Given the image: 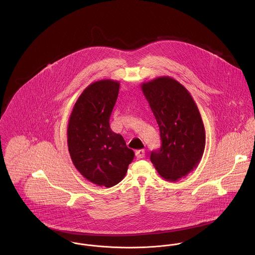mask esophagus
Instances as JSON below:
<instances>
[{
    "mask_svg": "<svg viewBox=\"0 0 255 255\" xmlns=\"http://www.w3.org/2000/svg\"><path fill=\"white\" fill-rule=\"evenodd\" d=\"M135 154H136V157H137V159L143 158V157H144V150H143V149H138V150H136Z\"/></svg>",
    "mask_w": 255,
    "mask_h": 255,
    "instance_id": "obj_1",
    "label": "esophagus"
}]
</instances>
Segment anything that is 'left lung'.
Returning <instances> with one entry per match:
<instances>
[{
    "mask_svg": "<svg viewBox=\"0 0 255 255\" xmlns=\"http://www.w3.org/2000/svg\"><path fill=\"white\" fill-rule=\"evenodd\" d=\"M140 89L162 141L150 161L164 179L177 181L196 168L205 150L206 131L196 103L181 83L168 76L142 82Z\"/></svg>",
    "mask_w": 255,
    "mask_h": 255,
    "instance_id": "1",
    "label": "left lung"
}]
</instances>
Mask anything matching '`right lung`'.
I'll use <instances>...</instances> for the list:
<instances>
[{
	"mask_svg": "<svg viewBox=\"0 0 255 255\" xmlns=\"http://www.w3.org/2000/svg\"><path fill=\"white\" fill-rule=\"evenodd\" d=\"M119 86L114 79L90 83L77 100L67 128L69 153L76 169L87 180L108 188L124 178L135 157L109 123Z\"/></svg>",
	"mask_w": 255,
	"mask_h": 255,
	"instance_id": "right-lung-1",
	"label": "right lung"
}]
</instances>
